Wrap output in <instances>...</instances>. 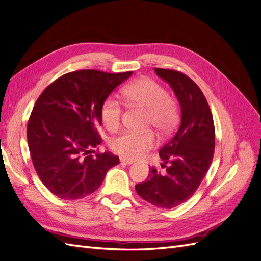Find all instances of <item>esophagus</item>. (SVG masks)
I'll return each mask as SVG.
<instances>
[{"instance_id": "esophagus-1", "label": "esophagus", "mask_w": 261, "mask_h": 261, "mask_svg": "<svg viewBox=\"0 0 261 261\" xmlns=\"http://www.w3.org/2000/svg\"><path fill=\"white\" fill-rule=\"evenodd\" d=\"M120 161L121 163H124V164H133V160H128V159H125V158H120Z\"/></svg>"}]
</instances>
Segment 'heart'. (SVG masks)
<instances>
[{"label":"heart","mask_w":261,"mask_h":261,"mask_svg":"<svg viewBox=\"0 0 261 261\" xmlns=\"http://www.w3.org/2000/svg\"><path fill=\"white\" fill-rule=\"evenodd\" d=\"M125 101L132 107L147 111L146 127H152L162 135H167L175 127L179 109L177 101L169 96L163 87L150 78H140L123 90ZM101 120L106 128L115 132L121 127L123 109L120 102L108 98L101 107ZM156 146V138L152 132H124L110 141V147L125 159L137 160Z\"/></svg>","instance_id":"1"}]
</instances>
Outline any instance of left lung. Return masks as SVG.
<instances>
[{
    "label": "left lung",
    "mask_w": 261,
    "mask_h": 261,
    "mask_svg": "<svg viewBox=\"0 0 261 261\" xmlns=\"http://www.w3.org/2000/svg\"><path fill=\"white\" fill-rule=\"evenodd\" d=\"M168 82L180 105L177 130L159 151L165 172L149 168L147 180L136 185L144 200L172 209L195 194L210 168L216 145L213 117L206 97L191 78L175 69L154 68Z\"/></svg>",
    "instance_id": "obj_1"
}]
</instances>
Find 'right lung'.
Wrapping results in <instances>:
<instances>
[{
    "instance_id": "1",
    "label": "right lung",
    "mask_w": 261,
    "mask_h": 261,
    "mask_svg": "<svg viewBox=\"0 0 261 261\" xmlns=\"http://www.w3.org/2000/svg\"><path fill=\"white\" fill-rule=\"evenodd\" d=\"M133 74L81 69L59 77L39 96L27 124L28 147L39 178L61 199L96 192L120 163L112 152H96L101 107Z\"/></svg>"
}]
</instances>
